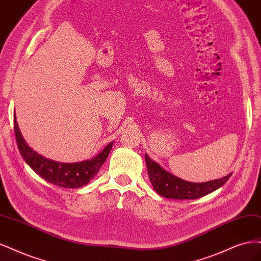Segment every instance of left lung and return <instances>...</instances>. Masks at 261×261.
Returning <instances> with one entry per match:
<instances>
[{
  "label": "left lung",
  "instance_id": "obj_1",
  "mask_svg": "<svg viewBox=\"0 0 261 261\" xmlns=\"http://www.w3.org/2000/svg\"><path fill=\"white\" fill-rule=\"evenodd\" d=\"M145 162L149 180L154 190L159 195L166 198L196 199L203 197L221 188L232 175V173H229L221 179H216L203 183H193L182 180L172 173L168 172L161 165H158L153 159H150L147 154H145Z\"/></svg>",
  "mask_w": 261,
  "mask_h": 261
}]
</instances>
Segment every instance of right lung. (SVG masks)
Here are the masks:
<instances>
[{
  "label": "right lung",
  "mask_w": 261,
  "mask_h": 261,
  "mask_svg": "<svg viewBox=\"0 0 261 261\" xmlns=\"http://www.w3.org/2000/svg\"><path fill=\"white\" fill-rule=\"evenodd\" d=\"M14 129L18 149L23 161L41 178L66 189H78L87 186L99 171V168L105 163L114 144V142H111L102 152L87 161L70 164L60 163L38 154L28 145L20 132L16 115H14Z\"/></svg>",
  "instance_id": "right-lung-1"
}]
</instances>
